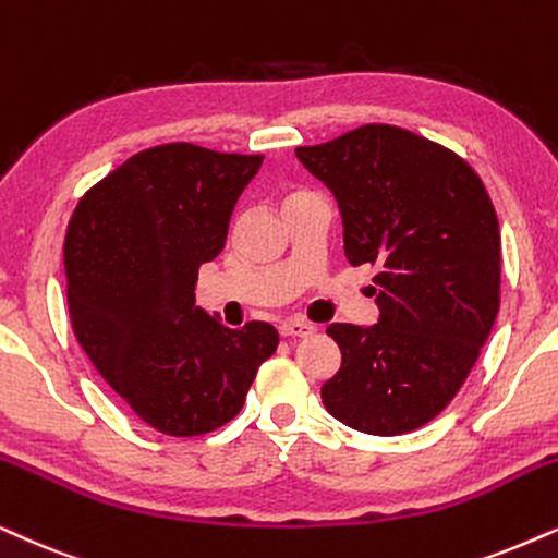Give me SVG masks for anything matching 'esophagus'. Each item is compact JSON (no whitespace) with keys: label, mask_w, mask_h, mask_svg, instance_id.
<instances>
[{"label":"esophagus","mask_w":558,"mask_h":558,"mask_svg":"<svg viewBox=\"0 0 558 558\" xmlns=\"http://www.w3.org/2000/svg\"><path fill=\"white\" fill-rule=\"evenodd\" d=\"M314 324H306V322H283L278 327L280 337H308L314 335Z\"/></svg>","instance_id":"esophagus-1"}]
</instances>
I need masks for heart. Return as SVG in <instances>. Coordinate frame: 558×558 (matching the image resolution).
<instances>
[{
    "instance_id": "heart-1",
    "label": "heart",
    "mask_w": 558,
    "mask_h": 558,
    "mask_svg": "<svg viewBox=\"0 0 558 558\" xmlns=\"http://www.w3.org/2000/svg\"><path fill=\"white\" fill-rule=\"evenodd\" d=\"M301 195H308V193H303V190H293V193L286 195V203L293 201V197H301Z\"/></svg>"
}]
</instances>
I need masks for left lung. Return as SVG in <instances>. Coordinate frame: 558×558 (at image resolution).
<instances>
[{"label": "left lung", "instance_id": "left-lung-1", "mask_svg": "<svg viewBox=\"0 0 558 558\" xmlns=\"http://www.w3.org/2000/svg\"><path fill=\"white\" fill-rule=\"evenodd\" d=\"M295 157L335 195L348 263L378 267V322L327 327L342 365L322 386L324 407L368 435L417 429L456 397L495 327V206L466 161L397 125H363Z\"/></svg>", "mask_w": 558, "mask_h": 558}]
</instances>
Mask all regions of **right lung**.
<instances>
[{"label": "right lung", "instance_id": "add662e5", "mask_svg": "<svg viewBox=\"0 0 558 558\" xmlns=\"http://www.w3.org/2000/svg\"><path fill=\"white\" fill-rule=\"evenodd\" d=\"M259 154L154 146L76 206L63 242L74 335L146 425L190 437L227 425L278 348L267 322L231 329L195 306L201 265L227 246Z\"/></svg>", "mask_w": 558, "mask_h": 558}]
</instances>
